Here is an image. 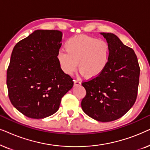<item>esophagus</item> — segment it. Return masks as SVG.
I'll return each instance as SVG.
<instances>
[{"instance_id": "obj_1", "label": "esophagus", "mask_w": 150, "mask_h": 150, "mask_svg": "<svg viewBox=\"0 0 150 150\" xmlns=\"http://www.w3.org/2000/svg\"><path fill=\"white\" fill-rule=\"evenodd\" d=\"M74 86H80L81 85V83L79 80H74Z\"/></svg>"}]
</instances>
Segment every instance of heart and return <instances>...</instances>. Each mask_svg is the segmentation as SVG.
Wrapping results in <instances>:
<instances>
[{"label": "heart", "instance_id": "heart-1", "mask_svg": "<svg viewBox=\"0 0 150 150\" xmlns=\"http://www.w3.org/2000/svg\"><path fill=\"white\" fill-rule=\"evenodd\" d=\"M65 52H59L57 60L66 74L71 75L77 68L81 75L95 79L108 67L110 47L104 40L86 35L70 38L65 44Z\"/></svg>", "mask_w": 150, "mask_h": 150}]
</instances>
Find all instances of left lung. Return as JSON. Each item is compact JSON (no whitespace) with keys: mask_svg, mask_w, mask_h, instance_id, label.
<instances>
[{"mask_svg":"<svg viewBox=\"0 0 150 150\" xmlns=\"http://www.w3.org/2000/svg\"><path fill=\"white\" fill-rule=\"evenodd\" d=\"M110 47L108 67L101 75L82 83L86 89L82 109L102 122L116 120L134 105L138 91L140 67L137 55L115 35L100 33Z\"/></svg>","mask_w":150,"mask_h":150,"instance_id":"left-lung-1","label":"left lung"}]
</instances>
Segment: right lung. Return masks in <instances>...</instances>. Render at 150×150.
I'll use <instances>...</instances> for the list:
<instances>
[{
  "mask_svg": "<svg viewBox=\"0 0 150 150\" xmlns=\"http://www.w3.org/2000/svg\"><path fill=\"white\" fill-rule=\"evenodd\" d=\"M63 33L36 30L17 43L7 71L9 98L16 109L33 119L55 113L61 98L73 87L57 60Z\"/></svg>",
  "mask_w": 150,
  "mask_h": 150,
  "instance_id": "1",
  "label": "right lung"
}]
</instances>
